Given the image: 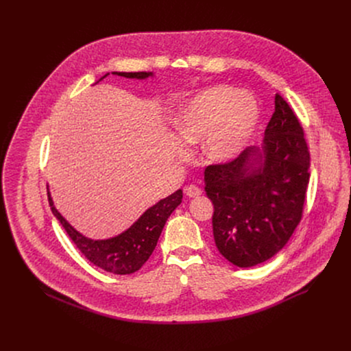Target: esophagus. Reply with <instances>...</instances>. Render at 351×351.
<instances>
[{
	"label": "esophagus",
	"mask_w": 351,
	"mask_h": 351,
	"mask_svg": "<svg viewBox=\"0 0 351 351\" xmlns=\"http://www.w3.org/2000/svg\"><path fill=\"white\" fill-rule=\"evenodd\" d=\"M184 193L187 197H198L199 194H202V189L195 184H189L184 187Z\"/></svg>",
	"instance_id": "obj_1"
}]
</instances>
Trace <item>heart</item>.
Returning a JSON list of instances; mask_svg holds the SVG:
<instances>
[{
	"instance_id": "1",
	"label": "heart",
	"mask_w": 351,
	"mask_h": 351,
	"mask_svg": "<svg viewBox=\"0 0 351 351\" xmlns=\"http://www.w3.org/2000/svg\"><path fill=\"white\" fill-rule=\"evenodd\" d=\"M260 121L253 94L218 84L198 91L173 118L178 137L186 144L202 143L204 157L215 164L236 158L247 147ZM180 154L184 149L180 148Z\"/></svg>"
}]
</instances>
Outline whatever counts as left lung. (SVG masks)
I'll return each instance as SVG.
<instances>
[{"instance_id":"1","label":"left lung","mask_w":351,"mask_h":351,"mask_svg":"<svg viewBox=\"0 0 351 351\" xmlns=\"http://www.w3.org/2000/svg\"><path fill=\"white\" fill-rule=\"evenodd\" d=\"M308 180L310 153L303 128L276 94L263 144L204 172L219 253L240 268L279 253L302 219Z\"/></svg>"}]
</instances>
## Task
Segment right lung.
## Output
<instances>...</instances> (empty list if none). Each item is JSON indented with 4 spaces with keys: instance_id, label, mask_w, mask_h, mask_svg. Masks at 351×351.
<instances>
[{
    "instance_id": "1",
    "label": "right lung",
    "mask_w": 351,
    "mask_h": 351,
    "mask_svg": "<svg viewBox=\"0 0 351 351\" xmlns=\"http://www.w3.org/2000/svg\"><path fill=\"white\" fill-rule=\"evenodd\" d=\"M110 73L104 75L99 80H103ZM112 75L136 80L154 77L153 72H112ZM47 190L48 203L54 217L61 222L82 254L95 267L115 275H129L138 271L144 265V263L154 252L167 219L182 203L183 198V191L179 189L171 195L160 199L153 207L147 208L140 218L122 233L108 239H91L76 230L60 214L53 202L51 191L48 187Z\"/></svg>"
}]
</instances>
